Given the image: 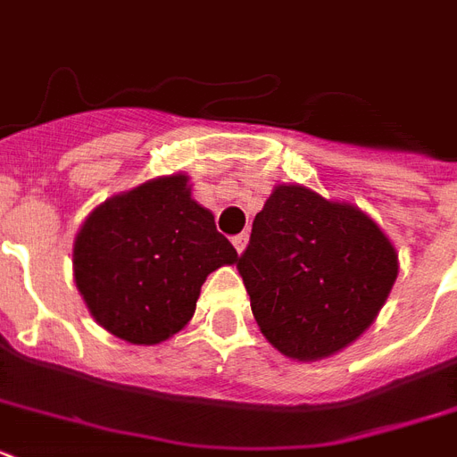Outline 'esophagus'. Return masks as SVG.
Listing matches in <instances>:
<instances>
[{"instance_id": "34e87169", "label": "esophagus", "mask_w": 457, "mask_h": 457, "mask_svg": "<svg viewBox=\"0 0 457 457\" xmlns=\"http://www.w3.org/2000/svg\"><path fill=\"white\" fill-rule=\"evenodd\" d=\"M246 242H249V235H246V232H242V235L232 237V244H235V249L239 251V253H242V251H244V246H246Z\"/></svg>"}]
</instances>
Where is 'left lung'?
<instances>
[{"mask_svg": "<svg viewBox=\"0 0 457 457\" xmlns=\"http://www.w3.org/2000/svg\"><path fill=\"white\" fill-rule=\"evenodd\" d=\"M237 270L265 339L289 358L315 361L372 325L396 282L398 256L362 211L279 185Z\"/></svg>", "mask_w": 457, "mask_h": 457, "instance_id": "1", "label": "left lung"}]
</instances>
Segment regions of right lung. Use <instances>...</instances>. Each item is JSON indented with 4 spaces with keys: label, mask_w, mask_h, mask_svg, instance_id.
<instances>
[{
    "label": "right lung",
    "mask_w": 457,
    "mask_h": 457,
    "mask_svg": "<svg viewBox=\"0 0 457 457\" xmlns=\"http://www.w3.org/2000/svg\"><path fill=\"white\" fill-rule=\"evenodd\" d=\"M237 263L185 175L158 178L92 211L73 251L75 285L96 322L130 344L179 332L215 268Z\"/></svg>",
    "instance_id": "right-lung-1"
}]
</instances>
